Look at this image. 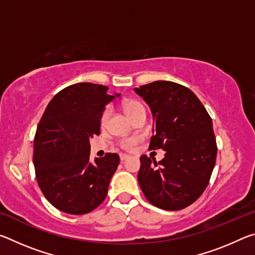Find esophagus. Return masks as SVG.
I'll list each match as a JSON object with an SVG mask.
<instances>
[{"mask_svg":"<svg viewBox=\"0 0 255 255\" xmlns=\"http://www.w3.org/2000/svg\"><path fill=\"white\" fill-rule=\"evenodd\" d=\"M129 156L127 154H120V161L122 162H124V161H126V159L128 158Z\"/></svg>","mask_w":255,"mask_h":255,"instance_id":"obj_1","label":"esophagus"}]
</instances>
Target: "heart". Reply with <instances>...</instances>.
Returning a JSON list of instances; mask_svg holds the SVG:
<instances>
[{
	"label": "heart",
	"instance_id": "obj_1",
	"mask_svg": "<svg viewBox=\"0 0 255 255\" xmlns=\"http://www.w3.org/2000/svg\"><path fill=\"white\" fill-rule=\"evenodd\" d=\"M123 108L125 112H126L127 116L130 119H132L135 117L136 115L139 114L141 111H145V108L144 106L141 105L139 101L137 100H127L123 103ZM109 116H110V110L109 109H106L105 111L102 112L101 115V118H100V124L101 126H106L108 119H109ZM137 144V138H133V137H129V138H125L122 141H120V146L124 149H127V150H130L133 148V146Z\"/></svg>",
	"mask_w": 255,
	"mask_h": 255
}]
</instances>
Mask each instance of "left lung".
Returning a JSON list of instances; mask_svg holds the SVG:
<instances>
[{
	"mask_svg": "<svg viewBox=\"0 0 255 255\" xmlns=\"http://www.w3.org/2000/svg\"><path fill=\"white\" fill-rule=\"evenodd\" d=\"M135 92L153 114L149 149L165 150L158 163L141 155L138 183L155 207L183 209L209 183L217 156L213 122L196 94L174 82L155 81L135 88Z\"/></svg>",
	"mask_w": 255,
	"mask_h": 255,
	"instance_id": "8db88e82",
	"label": "left lung"
}]
</instances>
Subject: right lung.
<instances>
[{"instance_id":"right-lung-1","label":"right lung","mask_w":255,"mask_h":255,"mask_svg":"<svg viewBox=\"0 0 255 255\" xmlns=\"http://www.w3.org/2000/svg\"><path fill=\"white\" fill-rule=\"evenodd\" d=\"M105 85L76 83L51 99L37 127L33 165L42 193L55 208L88 214L106 199L119 155L90 162V139L100 135V118L116 97Z\"/></svg>"}]
</instances>
